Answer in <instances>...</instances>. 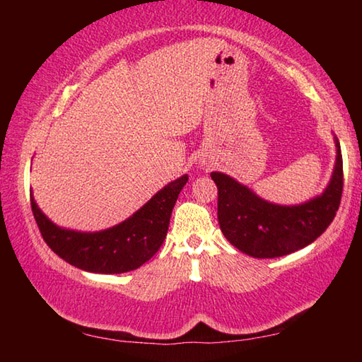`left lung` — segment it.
<instances>
[{
	"instance_id": "8db88e82",
	"label": "left lung",
	"mask_w": 362,
	"mask_h": 362,
	"mask_svg": "<svg viewBox=\"0 0 362 362\" xmlns=\"http://www.w3.org/2000/svg\"><path fill=\"white\" fill-rule=\"evenodd\" d=\"M335 139V166L321 194L302 204L283 206L260 198L223 173H211L218 188L217 217L223 236L255 259L296 252L320 238L339 211L343 189V161Z\"/></svg>"
}]
</instances>
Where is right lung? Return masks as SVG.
<instances>
[{"label": "right lung", "instance_id": "right-lung-1", "mask_svg": "<svg viewBox=\"0 0 362 362\" xmlns=\"http://www.w3.org/2000/svg\"><path fill=\"white\" fill-rule=\"evenodd\" d=\"M188 175L169 182L124 222L102 231L62 228L42 212L33 198L32 211L42 240L60 259L90 273L118 274L148 262L168 235L170 214Z\"/></svg>", "mask_w": 362, "mask_h": 362}]
</instances>
